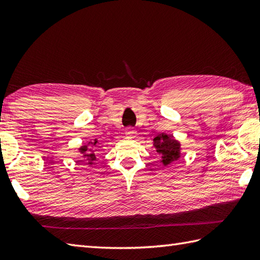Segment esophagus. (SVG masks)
Here are the masks:
<instances>
[{"label": "esophagus", "mask_w": 260, "mask_h": 260, "mask_svg": "<svg viewBox=\"0 0 260 260\" xmlns=\"http://www.w3.org/2000/svg\"><path fill=\"white\" fill-rule=\"evenodd\" d=\"M125 135L128 136V137H135L137 135V132H136V129L131 128V127H129V128L125 129Z\"/></svg>", "instance_id": "1"}]
</instances>
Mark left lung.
<instances>
[{
  "instance_id": "1",
  "label": "left lung",
  "mask_w": 260,
  "mask_h": 260,
  "mask_svg": "<svg viewBox=\"0 0 260 260\" xmlns=\"http://www.w3.org/2000/svg\"><path fill=\"white\" fill-rule=\"evenodd\" d=\"M153 147L156 153L160 155V162L164 167H168L181 156L180 142L167 133H161L154 137Z\"/></svg>"
}]
</instances>
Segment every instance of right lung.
I'll return each instance as SVG.
<instances>
[{"label":"right lung","instance_id":"obj_1","mask_svg":"<svg viewBox=\"0 0 260 260\" xmlns=\"http://www.w3.org/2000/svg\"><path fill=\"white\" fill-rule=\"evenodd\" d=\"M96 144H99L98 139H93V140H90L88 143H84L83 145H81L78 149L79 153L82 155L83 160L85 161L84 164L90 167L95 165L96 157L94 154V147L96 146Z\"/></svg>","mask_w":260,"mask_h":260}]
</instances>
